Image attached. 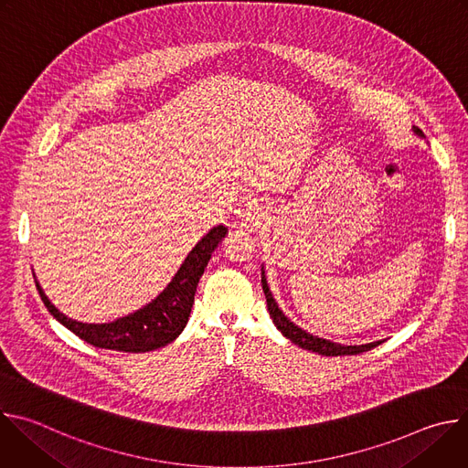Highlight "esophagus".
Masks as SVG:
<instances>
[{
    "instance_id": "obj_1",
    "label": "esophagus",
    "mask_w": 468,
    "mask_h": 468,
    "mask_svg": "<svg viewBox=\"0 0 468 468\" xmlns=\"http://www.w3.org/2000/svg\"><path fill=\"white\" fill-rule=\"evenodd\" d=\"M264 220H266L264 204L259 202V199H250V202H246L239 211L237 226L255 229V228H261L264 224Z\"/></svg>"
}]
</instances>
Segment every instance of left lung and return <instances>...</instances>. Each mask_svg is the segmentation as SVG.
<instances>
[{
	"label": "left lung",
	"mask_w": 468,
	"mask_h": 468,
	"mask_svg": "<svg viewBox=\"0 0 468 468\" xmlns=\"http://www.w3.org/2000/svg\"><path fill=\"white\" fill-rule=\"evenodd\" d=\"M413 131L417 133L419 137L424 139L422 131L413 127ZM261 283H262V292H264V298H266V307H269V313H271V318L274 322V325L282 331V335L287 337L291 343H294L296 346L303 348V350H311V352H316L320 356H354V354H361V352H368L372 350L374 346L381 345L383 341H374V343H367V345H341V343H333V341H327V339H322V337H316L313 335V333H307L305 329H302L300 325H296L294 322H291L283 311L280 309L278 302L274 300L271 289H269V283H266V276H264V269L261 266Z\"/></svg>",
	"instance_id": "obj_1"
}]
</instances>
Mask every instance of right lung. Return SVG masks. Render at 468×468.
Listing matches in <instances>:
<instances>
[{
	"label": "right lung",
	"instance_id": "obj_1",
	"mask_svg": "<svg viewBox=\"0 0 468 468\" xmlns=\"http://www.w3.org/2000/svg\"><path fill=\"white\" fill-rule=\"evenodd\" d=\"M226 235V226L213 228L190 250L172 282L157 298L135 313H129L112 322L87 324L69 318L48 300L42 287L35 280L37 291L53 318H57L64 327H69L89 345L118 352H152L176 341L185 329L194 303L197 282L202 278L213 251Z\"/></svg>",
	"mask_w": 468,
	"mask_h": 468
}]
</instances>
